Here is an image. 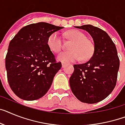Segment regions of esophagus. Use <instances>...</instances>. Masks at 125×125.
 Segmentation results:
<instances>
[{
  "mask_svg": "<svg viewBox=\"0 0 125 125\" xmlns=\"http://www.w3.org/2000/svg\"><path fill=\"white\" fill-rule=\"evenodd\" d=\"M66 64H67V63H65L62 62V67H64L66 65Z\"/></svg>",
  "mask_w": 125,
  "mask_h": 125,
  "instance_id": "1",
  "label": "esophagus"
}]
</instances>
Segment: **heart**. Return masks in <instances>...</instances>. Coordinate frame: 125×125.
<instances>
[{"label": "heart", "instance_id": "1", "mask_svg": "<svg viewBox=\"0 0 125 125\" xmlns=\"http://www.w3.org/2000/svg\"><path fill=\"white\" fill-rule=\"evenodd\" d=\"M66 37L72 41L71 51H63L57 56L58 61L65 63H71L81 59L88 60L92 57L95 46L90 40L86 39L84 33L77 30H69L65 33ZM47 44L51 51L58 53L62 50V40L57 32L52 33L48 37Z\"/></svg>", "mask_w": 125, "mask_h": 125}]
</instances>
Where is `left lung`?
Returning <instances> with one entry per match:
<instances>
[{
    "label": "left lung",
    "instance_id": "left-lung-1",
    "mask_svg": "<svg viewBox=\"0 0 125 125\" xmlns=\"http://www.w3.org/2000/svg\"><path fill=\"white\" fill-rule=\"evenodd\" d=\"M75 27L90 33L95 51L87 62L74 65L70 86L81 102L97 103L109 96L116 86L119 67L118 52L111 37L103 30L91 25Z\"/></svg>",
    "mask_w": 125,
    "mask_h": 125
}]
</instances>
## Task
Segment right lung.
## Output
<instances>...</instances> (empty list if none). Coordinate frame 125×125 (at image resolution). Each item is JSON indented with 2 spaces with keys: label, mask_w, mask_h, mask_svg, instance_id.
Wrapping results in <instances>:
<instances>
[{
  "label": "right lung",
  "mask_w": 125,
  "mask_h": 125,
  "mask_svg": "<svg viewBox=\"0 0 125 125\" xmlns=\"http://www.w3.org/2000/svg\"><path fill=\"white\" fill-rule=\"evenodd\" d=\"M63 27L39 22L23 27L9 42L6 57L7 81L19 98L42 97L62 67L47 44L52 33Z\"/></svg>",
  "instance_id": "add662e5"
}]
</instances>
